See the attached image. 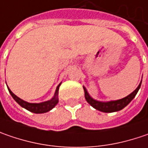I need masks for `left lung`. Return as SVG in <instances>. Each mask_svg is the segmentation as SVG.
<instances>
[{
	"label": "left lung",
	"instance_id": "left-lung-1",
	"mask_svg": "<svg viewBox=\"0 0 148 148\" xmlns=\"http://www.w3.org/2000/svg\"><path fill=\"white\" fill-rule=\"evenodd\" d=\"M141 84L138 85V87L132 92V93H130L129 95H127V97L122 99L116 100V101H110V102H99V101H96L93 99H92L89 94L87 92L86 88L84 87V96H85V99L86 101L91 105L94 108H96L97 110L101 111L103 112H117L119 111L121 109H123V108H125L131 101H132L134 97L136 96V94L138 92L140 87H141Z\"/></svg>",
	"mask_w": 148,
	"mask_h": 148
}]
</instances>
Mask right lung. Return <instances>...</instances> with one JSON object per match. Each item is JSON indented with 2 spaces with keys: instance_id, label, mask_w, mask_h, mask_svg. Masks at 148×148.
<instances>
[{
  "instance_id": "1",
  "label": "right lung",
  "mask_w": 148,
  "mask_h": 148,
  "mask_svg": "<svg viewBox=\"0 0 148 148\" xmlns=\"http://www.w3.org/2000/svg\"><path fill=\"white\" fill-rule=\"evenodd\" d=\"M60 86V84L57 86L56 91H55V96L51 100H49L44 103H27L24 100L21 99L20 98H18L16 95L10 91V89L8 88V90L10 92V95L12 96V98L16 100V102L23 108H25V109L29 110V112H34V113H44V112H49V110H51L58 103L59 99H58V93H59V88Z\"/></svg>"
}]
</instances>
